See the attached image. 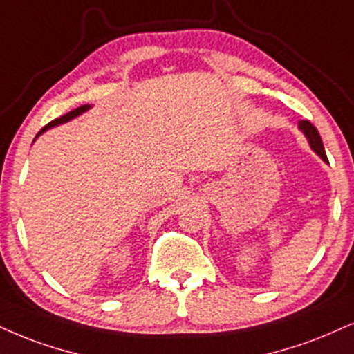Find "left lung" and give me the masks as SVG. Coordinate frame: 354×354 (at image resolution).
<instances>
[{"label":"left lung","mask_w":354,"mask_h":354,"mask_svg":"<svg viewBox=\"0 0 354 354\" xmlns=\"http://www.w3.org/2000/svg\"><path fill=\"white\" fill-rule=\"evenodd\" d=\"M299 129H300L301 133L305 135V138L308 140L310 148H312V150L317 153V155L320 156V158L325 161V163H328L325 148H323V142L320 138V133H318V130L315 129V127L308 120H300L299 122Z\"/></svg>","instance_id":"1"}]
</instances>
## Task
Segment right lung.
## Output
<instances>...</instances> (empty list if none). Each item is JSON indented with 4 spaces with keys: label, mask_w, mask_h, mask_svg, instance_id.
<instances>
[{
    "label": "right lung",
    "mask_w": 354,
    "mask_h": 354,
    "mask_svg": "<svg viewBox=\"0 0 354 354\" xmlns=\"http://www.w3.org/2000/svg\"><path fill=\"white\" fill-rule=\"evenodd\" d=\"M92 109V105L91 104H85V105H80V107H77V109H74V110H71L69 113H66V115H62V117H59V118H55V120H53L50 123H48V125L44 127V129H42L39 133L36 135V138L39 135H42L44 133V131H48L49 129H53V127H57V125H62V123H67V122H71V120H74L75 117H79V115H82V113H85L87 112V110H91ZM34 138V140H36Z\"/></svg>",
    "instance_id": "obj_1"
}]
</instances>
